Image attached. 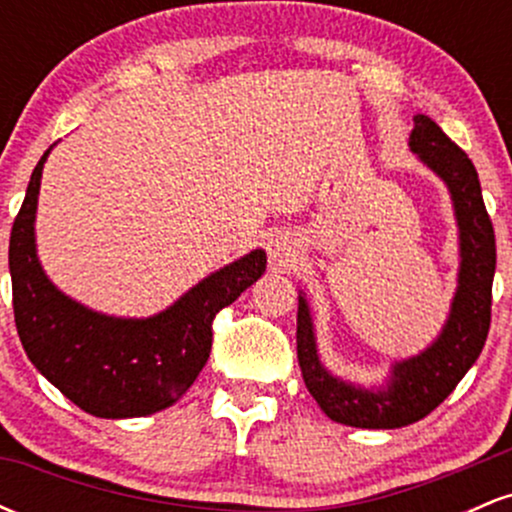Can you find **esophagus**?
Masks as SVG:
<instances>
[{"instance_id": "34e87169", "label": "esophagus", "mask_w": 512, "mask_h": 512, "mask_svg": "<svg viewBox=\"0 0 512 512\" xmlns=\"http://www.w3.org/2000/svg\"><path fill=\"white\" fill-rule=\"evenodd\" d=\"M269 257H272L274 264H279V267H286V264L293 262V250L291 245L286 243V240H272V248H269Z\"/></svg>"}]
</instances>
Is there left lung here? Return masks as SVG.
I'll list each match as a JSON object with an SVG mask.
<instances>
[{
  "mask_svg": "<svg viewBox=\"0 0 512 512\" xmlns=\"http://www.w3.org/2000/svg\"><path fill=\"white\" fill-rule=\"evenodd\" d=\"M409 146L448 185L460 226V286L448 322L424 354L395 363L387 390H361L332 378L317 358L313 322L298 296L296 346L305 387L332 421L356 428H402L424 419L455 390L484 349L491 327L496 236L469 156L431 117L416 115Z\"/></svg>",
  "mask_w": 512,
  "mask_h": 512,
  "instance_id": "8db88e82",
  "label": "left lung"
}]
</instances>
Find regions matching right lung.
Returning a JSON list of instances; mask_svg holds the SVG:
<instances>
[{"instance_id":"right-lung-1","label":"right lung","mask_w":512,"mask_h":512,"mask_svg":"<svg viewBox=\"0 0 512 512\" xmlns=\"http://www.w3.org/2000/svg\"><path fill=\"white\" fill-rule=\"evenodd\" d=\"M33 168L9 238L14 320L33 366L79 409L129 419L170 407L190 390L211 351L219 310L255 284L267 267L262 250L240 257L178 303L146 320H122L84 308L50 284L35 257L33 219L40 175Z\"/></svg>"}]
</instances>
